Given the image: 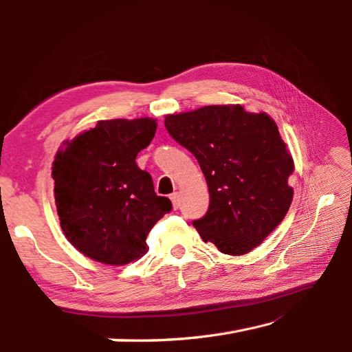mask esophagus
Segmentation results:
<instances>
[{
    "label": "esophagus",
    "instance_id": "obj_1",
    "mask_svg": "<svg viewBox=\"0 0 352 352\" xmlns=\"http://www.w3.org/2000/svg\"><path fill=\"white\" fill-rule=\"evenodd\" d=\"M170 201H172V206H174V209H178L180 208V197H178L177 192H174V194H170Z\"/></svg>",
    "mask_w": 352,
    "mask_h": 352
}]
</instances>
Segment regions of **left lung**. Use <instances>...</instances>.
I'll use <instances>...</instances> for the list:
<instances>
[{
    "label": "left lung",
    "mask_w": 352,
    "mask_h": 352,
    "mask_svg": "<svg viewBox=\"0 0 352 352\" xmlns=\"http://www.w3.org/2000/svg\"><path fill=\"white\" fill-rule=\"evenodd\" d=\"M169 135L198 160L209 188L206 215L192 221L226 254L253 250L284 219L293 199V158L276 123L241 105H210L164 119Z\"/></svg>",
    "instance_id": "8db88e82"
}]
</instances>
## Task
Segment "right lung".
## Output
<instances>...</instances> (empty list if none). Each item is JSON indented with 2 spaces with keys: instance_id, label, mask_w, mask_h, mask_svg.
Returning a JSON list of instances; mask_svg holds the SVG:
<instances>
[{
  "instance_id": "1",
  "label": "right lung",
  "mask_w": 352,
  "mask_h": 352,
  "mask_svg": "<svg viewBox=\"0 0 352 352\" xmlns=\"http://www.w3.org/2000/svg\"><path fill=\"white\" fill-rule=\"evenodd\" d=\"M153 119L100 120L65 143L53 162L54 199L65 238L98 263L123 265L146 253V236L170 199L158 197L135 158L154 139Z\"/></svg>"
}]
</instances>
